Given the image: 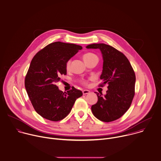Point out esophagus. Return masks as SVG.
Instances as JSON below:
<instances>
[{
    "label": "esophagus",
    "instance_id": "34e87169",
    "mask_svg": "<svg viewBox=\"0 0 161 161\" xmlns=\"http://www.w3.org/2000/svg\"><path fill=\"white\" fill-rule=\"evenodd\" d=\"M90 91L89 90H83V95H86V94H88V93H90Z\"/></svg>",
    "mask_w": 161,
    "mask_h": 161
}]
</instances>
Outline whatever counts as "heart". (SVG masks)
<instances>
[{
	"label": "heart",
	"mask_w": 161,
	"mask_h": 161,
	"mask_svg": "<svg viewBox=\"0 0 161 161\" xmlns=\"http://www.w3.org/2000/svg\"><path fill=\"white\" fill-rule=\"evenodd\" d=\"M94 58H98V57H97V56L96 54H95L94 53H86V54H85L83 55V59H84L85 63H86V62H88V61H90V60H92V59H93ZM70 64H71V61H68L67 62V63H66V68L67 69L69 68ZM83 83L85 85H86L87 84V81H83Z\"/></svg>",
	"instance_id": "obj_1"
}]
</instances>
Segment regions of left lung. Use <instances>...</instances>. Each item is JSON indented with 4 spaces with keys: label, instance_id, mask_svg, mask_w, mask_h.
<instances>
[{
    "label": "left lung",
    "instance_id": "left-lung-1",
    "mask_svg": "<svg viewBox=\"0 0 161 161\" xmlns=\"http://www.w3.org/2000/svg\"><path fill=\"white\" fill-rule=\"evenodd\" d=\"M87 49H99L103 63L100 86L108 84L103 97L96 92L98 102L92 106L94 116L110 122L120 118L130 108L135 95L136 75L127 58L114 47L103 43L92 44Z\"/></svg>",
    "mask_w": 161,
    "mask_h": 161
}]
</instances>
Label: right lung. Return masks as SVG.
Listing matches in <instances>:
<instances>
[{
  "instance_id": "obj_1",
  "label": "right lung",
  "mask_w": 161,
  "mask_h": 161,
  "mask_svg": "<svg viewBox=\"0 0 161 161\" xmlns=\"http://www.w3.org/2000/svg\"><path fill=\"white\" fill-rule=\"evenodd\" d=\"M82 47L62 42L51 43L32 58L25 78V88L36 112L42 117L54 122L65 118L76 100L83 95L73 87L63 92L55 83L66 75V63Z\"/></svg>"
}]
</instances>
